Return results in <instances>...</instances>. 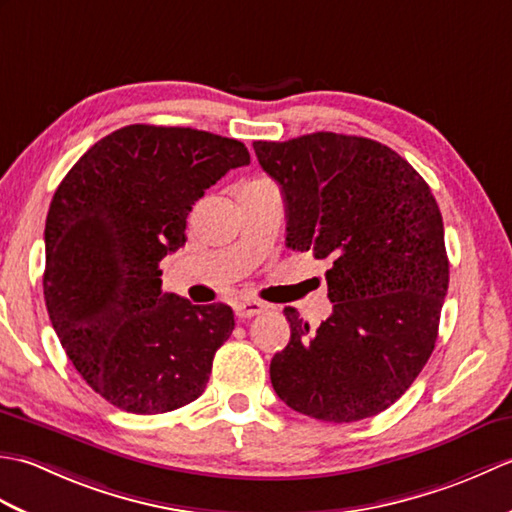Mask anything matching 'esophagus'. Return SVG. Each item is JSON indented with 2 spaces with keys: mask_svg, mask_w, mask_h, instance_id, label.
Returning a JSON list of instances; mask_svg holds the SVG:
<instances>
[{
  "mask_svg": "<svg viewBox=\"0 0 512 512\" xmlns=\"http://www.w3.org/2000/svg\"><path fill=\"white\" fill-rule=\"evenodd\" d=\"M266 312V303L262 301H255V299H244V301H237L235 303V314L239 319H250V317H257V314Z\"/></svg>",
  "mask_w": 512,
  "mask_h": 512,
  "instance_id": "1",
  "label": "esophagus"
}]
</instances>
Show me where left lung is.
Returning a JSON list of instances; mask_svg holds the SVG:
<instances>
[{"label": "left lung", "instance_id": "1", "mask_svg": "<svg viewBox=\"0 0 512 512\" xmlns=\"http://www.w3.org/2000/svg\"><path fill=\"white\" fill-rule=\"evenodd\" d=\"M286 202V244L330 259L332 314L317 330L284 314L270 361L288 407L323 422L372 418L405 394L436 347L449 288L444 226L429 184L394 149L317 132L253 143Z\"/></svg>", "mask_w": 512, "mask_h": 512}]
</instances>
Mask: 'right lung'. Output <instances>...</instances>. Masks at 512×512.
I'll return each instance as SVG.
<instances>
[{
    "label": "right lung",
    "instance_id": "right-lung-1",
    "mask_svg": "<svg viewBox=\"0 0 512 512\" xmlns=\"http://www.w3.org/2000/svg\"><path fill=\"white\" fill-rule=\"evenodd\" d=\"M248 162L235 138L127 125L85 151L54 191L46 308L76 372L114 407L167 413L206 389L233 310L165 292L160 262L187 242L204 191Z\"/></svg>",
    "mask_w": 512,
    "mask_h": 512
}]
</instances>
